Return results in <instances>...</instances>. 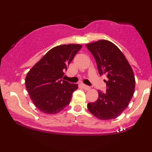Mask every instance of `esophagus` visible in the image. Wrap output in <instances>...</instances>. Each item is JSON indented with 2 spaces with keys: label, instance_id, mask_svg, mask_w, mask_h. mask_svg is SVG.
Instances as JSON below:
<instances>
[{
  "label": "esophagus",
  "instance_id": "1",
  "mask_svg": "<svg viewBox=\"0 0 152 152\" xmlns=\"http://www.w3.org/2000/svg\"><path fill=\"white\" fill-rule=\"evenodd\" d=\"M81 86H83V88H84L85 90H86V91H88V90H89L90 88H91V87L90 86H87V85H85V84H83V83H82L81 84Z\"/></svg>",
  "mask_w": 152,
  "mask_h": 152
}]
</instances>
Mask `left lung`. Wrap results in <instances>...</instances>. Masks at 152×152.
I'll use <instances>...</instances> for the list:
<instances>
[{"mask_svg": "<svg viewBox=\"0 0 152 152\" xmlns=\"http://www.w3.org/2000/svg\"><path fill=\"white\" fill-rule=\"evenodd\" d=\"M96 62L99 74L106 75V92L99 91L96 102L87 108L102 120L118 117L129 106L135 89L133 70L123 53L116 45L106 40L86 44Z\"/></svg>", "mask_w": 152, "mask_h": 152, "instance_id": "1", "label": "left lung"}]
</instances>
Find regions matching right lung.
<instances>
[{
	"mask_svg": "<svg viewBox=\"0 0 152 152\" xmlns=\"http://www.w3.org/2000/svg\"><path fill=\"white\" fill-rule=\"evenodd\" d=\"M81 47L79 44L54 47L28 72L26 89L34 105L41 111L57 114L70 104L78 85L62 78L64 79L68 66Z\"/></svg>",
	"mask_w": 152,
	"mask_h": 152,
	"instance_id": "right-lung-1",
	"label": "right lung"
}]
</instances>
